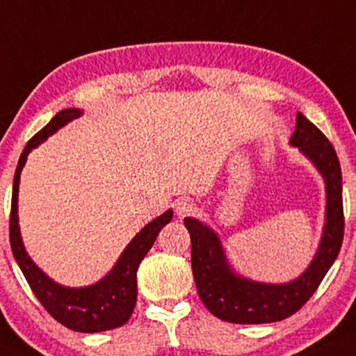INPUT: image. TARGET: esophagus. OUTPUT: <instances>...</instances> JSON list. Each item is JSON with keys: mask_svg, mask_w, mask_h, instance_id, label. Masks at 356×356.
I'll list each match as a JSON object with an SVG mask.
<instances>
[{"mask_svg": "<svg viewBox=\"0 0 356 356\" xmlns=\"http://www.w3.org/2000/svg\"><path fill=\"white\" fill-rule=\"evenodd\" d=\"M195 211V203L188 198H178L175 201V213L179 218H185L188 214H191Z\"/></svg>", "mask_w": 356, "mask_h": 356, "instance_id": "obj_1", "label": "esophagus"}]
</instances>
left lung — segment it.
<instances>
[{"label": "left lung", "mask_w": 356, "mask_h": 356, "mask_svg": "<svg viewBox=\"0 0 356 356\" xmlns=\"http://www.w3.org/2000/svg\"><path fill=\"white\" fill-rule=\"evenodd\" d=\"M310 160L325 183V222L317 252L297 279L267 284L239 275L227 261L221 239L208 225L185 218L191 236V267L200 299L218 318L231 323H270L291 317L302 309L339 256L343 241L341 170L325 135L297 112L291 142Z\"/></svg>", "instance_id": "obj_1"}]
</instances>
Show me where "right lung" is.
Returning a JSON list of instances; mask_svg holds the SVG:
<instances>
[{
	"label": "right lung",
	"mask_w": 356,
	"mask_h": 356,
	"mask_svg": "<svg viewBox=\"0 0 356 356\" xmlns=\"http://www.w3.org/2000/svg\"><path fill=\"white\" fill-rule=\"evenodd\" d=\"M84 113L81 108H65L60 111L41 131H38L29 140L21 153L17 168L13 181V200L10 216V241L11 251L17 266L23 270L31 291L38 297L44 309L64 327L74 332L97 333L112 330L129 322L137 302V269L147 252L155 243L161 227L168 225L173 218V209L153 219L142 231L137 232L134 239L120 254L115 266L104 275L99 282L86 285V287H65L57 284L49 275L36 266V262L26 252L23 238L19 231V218H17V193H19L21 171L31 150L46 142L51 135L63 129L74 118Z\"/></svg>",
	"instance_id": "add662e5"
}]
</instances>
